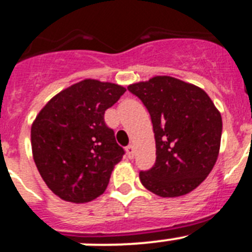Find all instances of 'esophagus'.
<instances>
[{
	"label": "esophagus",
	"instance_id": "obj_1",
	"mask_svg": "<svg viewBox=\"0 0 252 252\" xmlns=\"http://www.w3.org/2000/svg\"><path fill=\"white\" fill-rule=\"evenodd\" d=\"M126 154H127L128 158H135V149H133L132 145H128V146L126 147Z\"/></svg>",
	"mask_w": 252,
	"mask_h": 252
}]
</instances>
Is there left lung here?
Segmentation results:
<instances>
[{"label": "left lung", "instance_id": "1", "mask_svg": "<svg viewBox=\"0 0 252 252\" xmlns=\"http://www.w3.org/2000/svg\"><path fill=\"white\" fill-rule=\"evenodd\" d=\"M151 116L156 161L140 180L161 197L195 190L215 165L222 120L209 94L195 85L170 76H156L130 85Z\"/></svg>", "mask_w": 252, "mask_h": 252}]
</instances>
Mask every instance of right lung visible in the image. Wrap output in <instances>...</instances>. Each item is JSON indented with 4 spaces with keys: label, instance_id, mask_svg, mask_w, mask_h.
Masks as SVG:
<instances>
[{
    "label": "right lung",
    "instance_id": "right-lung-1",
    "mask_svg": "<svg viewBox=\"0 0 252 252\" xmlns=\"http://www.w3.org/2000/svg\"><path fill=\"white\" fill-rule=\"evenodd\" d=\"M126 89L84 80L51 98L31 127L33 160L41 177L64 201L84 204L102 195L125 150L105 122V111Z\"/></svg>",
    "mask_w": 252,
    "mask_h": 252
}]
</instances>
